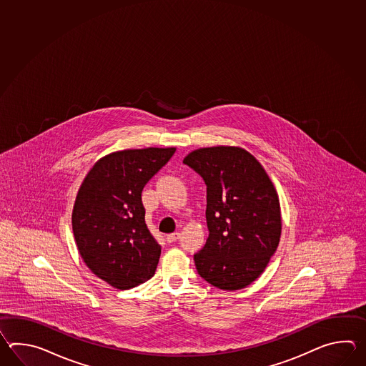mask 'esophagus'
Returning a JSON list of instances; mask_svg holds the SVG:
<instances>
[{
  "instance_id": "34e87169",
  "label": "esophagus",
  "mask_w": 366,
  "mask_h": 366,
  "mask_svg": "<svg viewBox=\"0 0 366 366\" xmlns=\"http://www.w3.org/2000/svg\"><path fill=\"white\" fill-rule=\"evenodd\" d=\"M180 233H172L169 234L167 237H166V239L169 243H172V242L178 241L179 239Z\"/></svg>"
}]
</instances>
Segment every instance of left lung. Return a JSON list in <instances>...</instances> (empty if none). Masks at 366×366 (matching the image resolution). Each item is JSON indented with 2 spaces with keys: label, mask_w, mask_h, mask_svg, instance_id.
I'll use <instances>...</instances> for the list:
<instances>
[{
  "label": "left lung",
  "mask_w": 366,
  "mask_h": 366,
  "mask_svg": "<svg viewBox=\"0 0 366 366\" xmlns=\"http://www.w3.org/2000/svg\"><path fill=\"white\" fill-rule=\"evenodd\" d=\"M183 164L207 184L209 237L194 255L197 272L218 289L246 288L280 242V202L272 182L257 158L238 147L197 149Z\"/></svg>",
  "instance_id": "8db88e82"
}]
</instances>
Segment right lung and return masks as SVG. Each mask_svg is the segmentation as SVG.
Listing matches in <instances>:
<instances>
[{
    "instance_id": "right-lung-1",
    "label": "right lung",
    "mask_w": 366,
    "mask_h": 366,
    "mask_svg": "<svg viewBox=\"0 0 366 366\" xmlns=\"http://www.w3.org/2000/svg\"><path fill=\"white\" fill-rule=\"evenodd\" d=\"M175 148L128 149L103 157L78 189L71 226L79 255L111 287L127 290L156 272L161 246L145 224L141 192Z\"/></svg>"
}]
</instances>
